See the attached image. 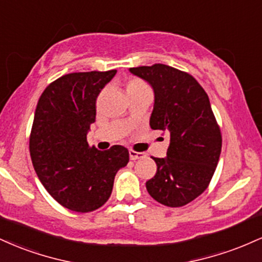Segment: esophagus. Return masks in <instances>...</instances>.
<instances>
[{
  "label": "esophagus",
  "instance_id": "obj_1",
  "mask_svg": "<svg viewBox=\"0 0 262 262\" xmlns=\"http://www.w3.org/2000/svg\"><path fill=\"white\" fill-rule=\"evenodd\" d=\"M129 158H130V160H139V159L145 158V154L134 151V150H129Z\"/></svg>",
  "mask_w": 262,
  "mask_h": 262
}]
</instances>
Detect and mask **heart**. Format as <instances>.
<instances>
[{"mask_svg":"<svg viewBox=\"0 0 262 262\" xmlns=\"http://www.w3.org/2000/svg\"><path fill=\"white\" fill-rule=\"evenodd\" d=\"M125 90H127V95L128 96L137 95V93H140V92L150 91L148 85H146L144 81H141L139 79L129 80L127 82V85H125Z\"/></svg>","mask_w":262,"mask_h":262,"instance_id":"heart-1","label":"heart"}]
</instances>
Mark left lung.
Listing matches in <instances>:
<instances>
[{"label": "left lung", "instance_id": "8db88e82", "mask_svg": "<svg viewBox=\"0 0 262 262\" xmlns=\"http://www.w3.org/2000/svg\"><path fill=\"white\" fill-rule=\"evenodd\" d=\"M129 71L154 90L150 127L170 137L166 158H152L158 170L146 189L164 206H185L208 187L221 155V129L208 95L193 76L169 65Z\"/></svg>", "mask_w": 262, "mask_h": 262}]
</instances>
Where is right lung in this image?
Wrapping results in <instances>:
<instances>
[{"label":"right lung","mask_w":262,"mask_h":262,"mask_svg":"<svg viewBox=\"0 0 262 262\" xmlns=\"http://www.w3.org/2000/svg\"><path fill=\"white\" fill-rule=\"evenodd\" d=\"M117 70L73 73L50 83L39 98L29 138L35 172L56 202L74 212L100 208L114 176L129 161L128 149L100 151L87 143L96 100Z\"/></svg>","instance_id":"obj_1"}]
</instances>
